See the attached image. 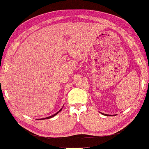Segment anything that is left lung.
Returning <instances> with one entry per match:
<instances>
[{
	"label": "left lung",
	"instance_id": "obj_1",
	"mask_svg": "<svg viewBox=\"0 0 149 149\" xmlns=\"http://www.w3.org/2000/svg\"><path fill=\"white\" fill-rule=\"evenodd\" d=\"M101 114H103V115H105V116H116V114H114V115H113V114H112V115H111V114H104V113H101Z\"/></svg>",
	"mask_w": 149,
	"mask_h": 149
}]
</instances>
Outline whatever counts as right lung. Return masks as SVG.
I'll return each mask as SVG.
<instances>
[{
    "mask_svg": "<svg viewBox=\"0 0 149 149\" xmlns=\"http://www.w3.org/2000/svg\"><path fill=\"white\" fill-rule=\"evenodd\" d=\"M63 106L62 107V108L60 109V110L58 111V112H57L56 113H55V114H54L53 115H52V116H48V117H46V118H40V119H38V120H45V119H49V118H52V117H54V116H55L57 114H58L60 111H61V110H62V109H63Z\"/></svg>",
    "mask_w": 149,
    "mask_h": 149,
    "instance_id": "add662e5",
    "label": "right lung"
}]
</instances>
